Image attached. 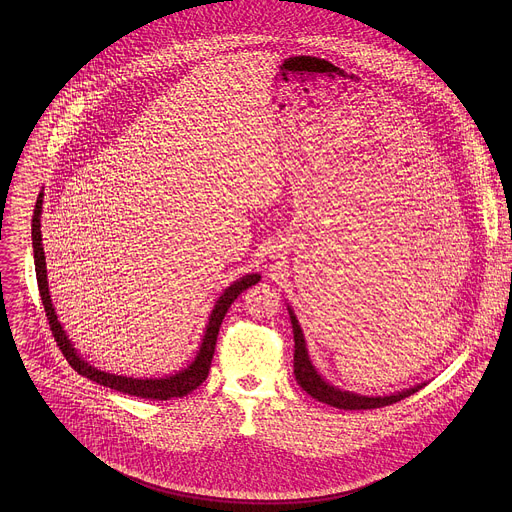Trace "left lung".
Returning a JSON list of instances; mask_svg holds the SVG:
<instances>
[{
    "instance_id": "left-lung-1",
    "label": "left lung",
    "mask_w": 512,
    "mask_h": 512,
    "mask_svg": "<svg viewBox=\"0 0 512 512\" xmlns=\"http://www.w3.org/2000/svg\"><path fill=\"white\" fill-rule=\"evenodd\" d=\"M288 313H290V319H292L293 341H295L293 374H295L297 384L309 396H313L315 400H319L323 404H329L333 408H339V410H372V408H382V406H390L394 402H400V400L412 396L414 392H418L426 386V382H422V384H416L412 388H406V390H400V392H394V394H388V396H365V394H357V392H349V390H343L339 386H333L331 382H327L317 372V368L311 363L307 347H305L303 331H301L299 321H297L290 305H288Z\"/></svg>"
}]
</instances>
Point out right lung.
Returning a JSON list of instances; mask_svg holds the SVG:
<instances>
[{"mask_svg": "<svg viewBox=\"0 0 512 512\" xmlns=\"http://www.w3.org/2000/svg\"><path fill=\"white\" fill-rule=\"evenodd\" d=\"M41 213H43V191L37 197L35 209H33V220H31V238H33V258H35V274H37V286L39 293L45 305V313L53 331V337L59 345V349L63 351L65 359L69 361V365L74 370L102 386H108L112 390L130 394V396H138V398H149V400H169V398H183L189 392H193L199 384H203L209 376V368L211 361L215 355V345H217V337H219V327L230 307V303L244 292L250 286L260 282V274H246L240 280L232 282L224 292L220 293L219 299L215 301V307L209 315L207 327H205V335L201 339V347L197 351V357L193 359V363L163 378H134V376H122V374H112L106 370H98L96 366L90 365L88 361H84L76 349H74L71 339L67 337L61 321L57 319L53 301H51V293H49V282H47V264H45V250H43V238H41Z\"/></svg>", "mask_w": 512, "mask_h": 512, "instance_id": "add662e5", "label": "right lung"}]
</instances>
